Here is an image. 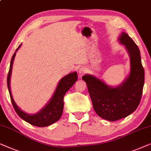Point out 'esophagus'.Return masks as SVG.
I'll return each mask as SVG.
<instances>
[{
	"instance_id": "1",
	"label": "esophagus",
	"mask_w": 151,
	"mask_h": 151,
	"mask_svg": "<svg viewBox=\"0 0 151 151\" xmlns=\"http://www.w3.org/2000/svg\"><path fill=\"white\" fill-rule=\"evenodd\" d=\"M87 71L88 70H87V68L86 67H81L78 70V75H79L80 77H81L83 75H84L87 73Z\"/></svg>"
}]
</instances>
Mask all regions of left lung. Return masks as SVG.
<instances>
[{"label": "left lung", "mask_w": 151, "mask_h": 151, "mask_svg": "<svg viewBox=\"0 0 151 151\" xmlns=\"http://www.w3.org/2000/svg\"><path fill=\"white\" fill-rule=\"evenodd\" d=\"M118 42L124 46L130 57V72L122 83L112 87L90 74L82 77L88 86L94 111L99 117L109 121L124 118L135 111L144 84V70L137 46L124 32L119 35Z\"/></svg>", "instance_id": "1"}]
</instances>
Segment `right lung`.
Masks as SVG:
<instances>
[{
	"label": "right lung",
	"mask_w": 151,
	"mask_h": 151,
	"mask_svg": "<svg viewBox=\"0 0 151 151\" xmlns=\"http://www.w3.org/2000/svg\"><path fill=\"white\" fill-rule=\"evenodd\" d=\"M21 45H22V44H20V46L16 49V52L13 55L11 63H10L9 73H8L7 76V87L10 97H11L12 105L18 115L22 120L26 121L27 122L33 125V126L39 127L49 126V125H51L53 123L56 122L57 121H58L62 115L63 109V97H64L65 93L69 90V89L75 84V83L77 80V73L74 72V73H70L61 78L57 84V88L55 89L51 99L48 102V103H46V105L36 114H27L22 111L17 105L14 98L12 96L11 87H10L13 63H14L16 52L20 48Z\"/></svg>",
	"instance_id": "obj_1"
}]
</instances>
